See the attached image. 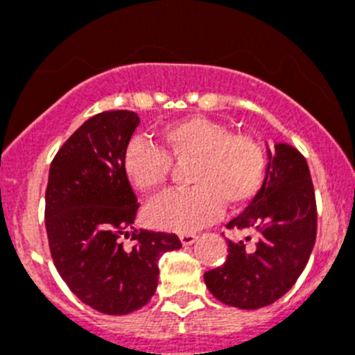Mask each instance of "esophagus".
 <instances>
[{"label":"esophagus","mask_w":355,"mask_h":355,"mask_svg":"<svg viewBox=\"0 0 355 355\" xmlns=\"http://www.w3.org/2000/svg\"><path fill=\"white\" fill-rule=\"evenodd\" d=\"M180 240L183 245H192L193 241L197 240V234L196 233H183V234H180Z\"/></svg>","instance_id":"obj_1"}]
</instances>
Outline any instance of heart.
<instances>
[{
    "mask_svg": "<svg viewBox=\"0 0 355 355\" xmlns=\"http://www.w3.org/2000/svg\"><path fill=\"white\" fill-rule=\"evenodd\" d=\"M162 146L133 140L124 174L139 192L155 196L171 178L172 163L188 165L190 190L174 192L147 208L150 225L188 233L215 220L224 205L241 208L258 196L266 175V150L247 133H231L211 119L184 117L163 128Z\"/></svg>",
    "mask_w": 355,
    "mask_h": 355,
    "instance_id": "obj_1",
    "label": "heart"
}]
</instances>
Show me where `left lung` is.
Segmentation results:
<instances>
[{
	"label": "left lung",
	"mask_w": 355,
	"mask_h": 355,
	"mask_svg": "<svg viewBox=\"0 0 355 355\" xmlns=\"http://www.w3.org/2000/svg\"><path fill=\"white\" fill-rule=\"evenodd\" d=\"M261 190L227 229L256 233L254 245L227 240V259L205 274L213 297L240 309H259L281 299L306 268L316 240V200L307 162L277 142L266 149Z\"/></svg>",
	"instance_id": "8db88e82"
}]
</instances>
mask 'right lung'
Listing matches in <instances>:
<instances>
[{
    "label": "right lung",
    "mask_w": 355,
    "mask_h": 355,
    "mask_svg": "<svg viewBox=\"0 0 355 355\" xmlns=\"http://www.w3.org/2000/svg\"><path fill=\"white\" fill-rule=\"evenodd\" d=\"M130 110L103 112L83 122L49 167L46 231L56 270L83 304L105 315L146 306L158 286V259L181 247L180 238L133 231L139 211L124 174V153L139 126Z\"/></svg>",
    "instance_id": "add662e5"
}]
</instances>
